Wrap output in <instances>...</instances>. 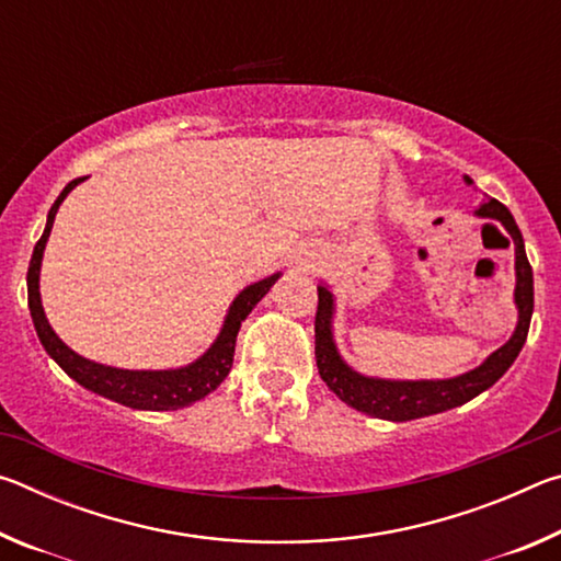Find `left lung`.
<instances>
[{
	"instance_id": "obj_1",
	"label": "left lung",
	"mask_w": 561,
	"mask_h": 561,
	"mask_svg": "<svg viewBox=\"0 0 561 561\" xmlns=\"http://www.w3.org/2000/svg\"><path fill=\"white\" fill-rule=\"evenodd\" d=\"M465 183L472 185V180L465 175ZM478 217H490L505 227L507 234L515 244V307H517V327L512 331L507 344H502L497 351L482 360L478 368L468 374L453 376V378H435V381H393V378H376L364 376L351 368L344 358H341L336 341H334V311L336 299L327 284H319V307H317V321H314V336H317V366L319 376L324 383L334 391L346 405L356 408V411L383 417V421L403 423L415 421V417L435 415L450 408H458L462 403L472 401L474 396L500 381L507 368L515 364L522 346L527 341L531 309H535V279H531V267L525 252V240L515 222V217L505 205L497 203L495 197H485L480 203Z\"/></svg>"
}]
</instances>
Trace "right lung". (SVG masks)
<instances>
[{
	"instance_id": "right-lung-1",
	"label": "right lung",
	"mask_w": 561,
	"mask_h": 561,
	"mask_svg": "<svg viewBox=\"0 0 561 561\" xmlns=\"http://www.w3.org/2000/svg\"><path fill=\"white\" fill-rule=\"evenodd\" d=\"M79 183H83V178L71 180V183L61 190V195L56 197V203L49 210V217H46L44 234L34 247L30 272H26L30 311H32V321L42 346L46 348V354H49L56 364H59L64 371L73 378L76 383H81L83 388H89V391L108 398V401L136 408V411H178V408H185L190 403L201 401V398H205L207 393H213L215 388L225 381L227 374H230L237 331H240L242 321L250 317V311L262 301L264 294L272 289V284L282 277V272L254 282L237 294L234 301L230 304V309H227L220 334H217V339L213 341V346L207 348L201 358H195L193 364L180 366V368H165V371H130V368L103 366V364H96V360L83 358L56 336L49 319L44 314L42 294H39L44 247L51 234L54 217L59 213V205L64 203V197L69 195Z\"/></svg>"
}]
</instances>
